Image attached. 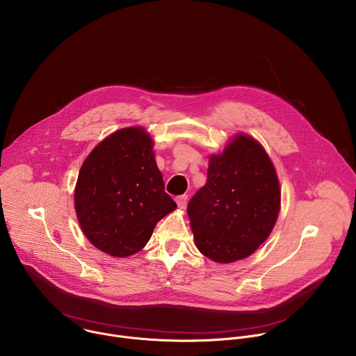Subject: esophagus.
Returning <instances> with one entry per match:
<instances>
[{
    "label": "esophagus",
    "mask_w": 356,
    "mask_h": 356,
    "mask_svg": "<svg viewBox=\"0 0 356 356\" xmlns=\"http://www.w3.org/2000/svg\"><path fill=\"white\" fill-rule=\"evenodd\" d=\"M186 203H188V196H186V195L177 197V204H178L179 209H185V207H186Z\"/></svg>",
    "instance_id": "1"
}]
</instances>
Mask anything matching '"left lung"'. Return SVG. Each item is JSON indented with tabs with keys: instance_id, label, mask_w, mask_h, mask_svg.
Here are the masks:
<instances>
[{
	"instance_id": "obj_1",
	"label": "left lung",
	"mask_w": 356,
	"mask_h": 356,
	"mask_svg": "<svg viewBox=\"0 0 356 356\" xmlns=\"http://www.w3.org/2000/svg\"><path fill=\"white\" fill-rule=\"evenodd\" d=\"M281 191L263 146L236 135L221 154L210 156L207 182L188 204L196 248L217 263L250 256L270 235Z\"/></svg>"
}]
</instances>
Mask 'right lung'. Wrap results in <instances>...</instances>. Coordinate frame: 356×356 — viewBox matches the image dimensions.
Listing matches in <instances>:
<instances>
[{
  "mask_svg": "<svg viewBox=\"0 0 356 356\" xmlns=\"http://www.w3.org/2000/svg\"><path fill=\"white\" fill-rule=\"evenodd\" d=\"M175 209L164 191L153 139L140 127L106 138L81 167L78 221L90 243L110 256L127 257L143 249L156 224Z\"/></svg>",
  "mask_w": 356,
  "mask_h": 356,
  "instance_id": "right-lung-1",
  "label": "right lung"
}]
</instances>
